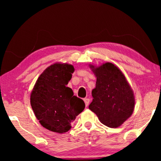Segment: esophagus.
<instances>
[{
  "label": "esophagus",
  "mask_w": 161,
  "mask_h": 161,
  "mask_svg": "<svg viewBox=\"0 0 161 161\" xmlns=\"http://www.w3.org/2000/svg\"><path fill=\"white\" fill-rule=\"evenodd\" d=\"M83 101H84V103H85V105H86V106H88V105H89V99H88V98H84L83 99Z\"/></svg>",
  "instance_id": "obj_1"
}]
</instances>
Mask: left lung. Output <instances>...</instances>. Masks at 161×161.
I'll return each instance as SVG.
<instances>
[{"label":"left lung","instance_id":"left-lung-1","mask_svg":"<svg viewBox=\"0 0 161 161\" xmlns=\"http://www.w3.org/2000/svg\"><path fill=\"white\" fill-rule=\"evenodd\" d=\"M92 69L97 76L96 87L89 108L105 126H120L133 112V92L122 72L111 63Z\"/></svg>","mask_w":161,"mask_h":161}]
</instances>
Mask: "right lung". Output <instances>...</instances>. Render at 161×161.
Listing matches in <instances>:
<instances>
[{"mask_svg": "<svg viewBox=\"0 0 161 161\" xmlns=\"http://www.w3.org/2000/svg\"><path fill=\"white\" fill-rule=\"evenodd\" d=\"M74 67L55 64L47 67L36 80L31 94L35 116L46 129L63 133L71 129V123L85 108L83 100L74 96L67 85Z\"/></svg>", "mask_w": 161, "mask_h": 161, "instance_id": "obj_1", "label": "right lung"}]
</instances>
